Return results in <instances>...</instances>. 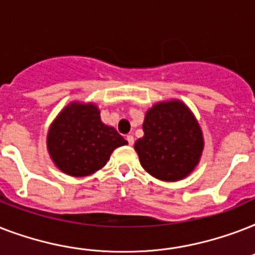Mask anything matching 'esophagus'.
Segmentation results:
<instances>
[{
  "mask_svg": "<svg viewBox=\"0 0 255 255\" xmlns=\"http://www.w3.org/2000/svg\"><path fill=\"white\" fill-rule=\"evenodd\" d=\"M127 141L129 145H133V143H135V139H133V136L132 135H128L127 136Z\"/></svg>",
  "mask_w": 255,
  "mask_h": 255,
  "instance_id": "esophagus-1",
  "label": "esophagus"
}]
</instances>
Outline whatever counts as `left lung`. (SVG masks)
Segmentation results:
<instances>
[{"mask_svg": "<svg viewBox=\"0 0 255 255\" xmlns=\"http://www.w3.org/2000/svg\"><path fill=\"white\" fill-rule=\"evenodd\" d=\"M144 136L135 151L145 172L161 181H180L200 163L204 135L196 116L178 99L157 102L148 108Z\"/></svg>", "mask_w": 255, "mask_h": 255, "instance_id": "1", "label": "left lung"}]
</instances>
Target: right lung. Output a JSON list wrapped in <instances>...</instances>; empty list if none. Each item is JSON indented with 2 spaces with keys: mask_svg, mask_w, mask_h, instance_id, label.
<instances>
[{
  "mask_svg": "<svg viewBox=\"0 0 255 255\" xmlns=\"http://www.w3.org/2000/svg\"><path fill=\"white\" fill-rule=\"evenodd\" d=\"M128 144L100 120L95 103L70 102L50 124L46 145L54 165L71 177H86L107 164L116 148Z\"/></svg>",
  "mask_w": 255,
  "mask_h": 255,
  "instance_id": "obj_1",
  "label": "right lung"
}]
</instances>
